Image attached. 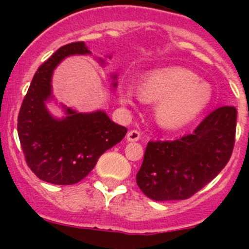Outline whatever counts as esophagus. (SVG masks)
<instances>
[{"label": "esophagus", "instance_id": "esophagus-1", "mask_svg": "<svg viewBox=\"0 0 249 249\" xmlns=\"http://www.w3.org/2000/svg\"><path fill=\"white\" fill-rule=\"evenodd\" d=\"M140 139H141V132L139 130H131V131L127 132L126 140L129 141V142H136V141H139Z\"/></svg>", "mask_w": 249, "mask_h": 249}]
</instances>
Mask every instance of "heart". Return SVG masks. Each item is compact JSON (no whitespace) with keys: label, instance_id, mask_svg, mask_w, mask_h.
<instances>
[{"label":"heart","instance_id":"1","mask_svg":"<svg viewBox=\"0 0 249 249\" xmlns=\"http://www.w3.org/2000/svg\"><path fill=\"white\" fill-rule=\"evenodd\" d=\"M139 96L145 102H159L157 117L165 127L176 129L187 125L210 104L212 91L208 84L182 67L160 70L147 74L139 85ZM125 105H131L134 92L122 95Z\"/></svg>","mask_w":249,"mask_h":249}]
</instances>
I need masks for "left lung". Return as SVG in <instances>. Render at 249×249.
Masks as SVG:
<instances>
[{
    "label": "left lung",
    "mask_w": 249,
    "mask_h": 249,
    "mask_svg": "<svg viewBox=\"0 0 249 249\" xmlns=\"http://www.w3.org/2000/svg\"><path fill=\"white\" fill-rule=\"evenodd\" d=\"M237 110L223 106L211 112L189 135L173 141H149L136 182L155 201L185 200L202 189L229 161Z\"/></svg>",
    "instance_id": "8db88e82"
}]
</instances>
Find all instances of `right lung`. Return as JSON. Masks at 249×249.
<instances>
[{
  "label": "right lung",
  "instance_id": "1",
  "mask_svg": "<svg viewBox=\"0 0 249 249\" xmlns=\"http://www.w3.org/2000/svg\"><path fill=\"white\" fill-rule=\"evenodd\" d=\"M89 53L84 42L60 47L38 67L18 115V135L27 166L39 179L52 184L82 180L99 158L127 132L101 110L76 113L67 108V117L57 120L46 108L44 102L52 95V73L57 64L69 55Z\"/></svg>",
  "mask_w": 249,
  "mask_h": 249
}]
</instances>
